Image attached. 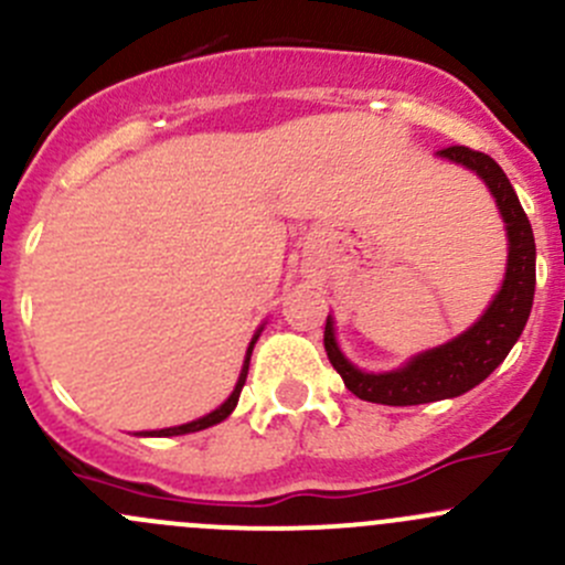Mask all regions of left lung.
Segmentation results:
<instances>
[{"label":"left lung","instance_id":"left-lung-1","mask_svg":"<svg viewBox=\"0 0 565 565\" xmlns=\"http://www.w3.org/2000/svg\"><path fill=\"white\" fill-rule=\"evenodd\" d=\"M437 156L476 172L492 191L500 215L505 221V235H509V262H505L503 287L472 328H467L448 344L409 358L407 366L393 369V372L374 374L352 366L335 344L333 319L328 317V322H324V352H328L330 363L341 374L347 388L363 402L409 407V404L454 398L476 388L505 361L511 347L525 330L530 309H533L535 241L509 177L492 158L470 150V147H443Z\"/></svg>","mask_w":565,"mask_h":565}]
</instances>
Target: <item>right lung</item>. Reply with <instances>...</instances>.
Here are the masks:
<instances>
[{"label": "right lung", "mask_w": 565, "mask_h": 565, "mask_svg": "<svg viewBox=\"0 0 565 565\" xmlns=\"http://www.w3.org/2000/svg\"><path fill=\"white\" fill-rule=\"evenodd\" d=\"M259 333H262V328L256 330V335H254V339H250V344H248V352H246V361H243L241 377H237V385H235V391L230 393V398H226V402L221 404L218 409H213V413H207V415H202V418L191 420V424H182V426H169V429L145 431V437H174V435H191V431H202V429H207V426H215V424H221V420H224V418H230V415H232V409L237 407V398H241V391H243V385H246V377H248V363H250V352H254V344H256V339H259Z\"/></svg>", "instance_id": "right-lung-1"}]
</instances>
